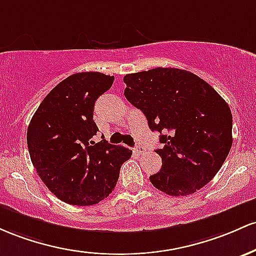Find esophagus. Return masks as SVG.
<instances>
[{
    "instance_id": "1",
    "label": "esophagus",
    "mask_w": 256,
    "mask_h": 256,
    "mask_svg": "<svg viewBox=\"0 0 256 256\" xmlns=\"http://www.w3.org/2000/svg\"><path fill=\"white\" fill-rule=\"evenodd\" d=\"M134 151H136V154H142L144 152L146 151V148H144V146H142V145H139V146H136V148H134Z\"/></svg>"
}]
</instances>
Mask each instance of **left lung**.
I'll use <instances>...</instances> for the list:
<instances>
[{"mask_svg": "<svg viewBox=\"0 0 256 256\" xmlns=\"http://www.w3.org/2000/svg\"><path fill=\"white\" fill-rule=\"evenodd\" d=\"M124 96L160 132L162 168L150 182L169 196H188L215 176L232 146L228 102L190 71L156 68L126 74ZM163 131L164 134H162Z\"/></svg>", "mask_w": 256, "mask_h": 256, "instance_id": "obj_1", "label": "left lung"}]
</instances>
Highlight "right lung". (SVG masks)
<instances>
[{
	"instance_id": "obj_1",
	"label": "right lung",
	"mask_w": 256,
	"mask_h": 256,
	"mask_svg": "<svg viewBox=\"0 0 256 256\" xmlns=\"http://www.w3.org/2000/svg\"><path fill=\"white\" fill-rule=\"evenodd\" d=\"M114 80L100 72L71 74L43 99L28 124L31 162L52 194L68 204L92 206L108 197L132 156L123 146L92 140L99 130L94 104Z\"/></svg>"
}]
</instances>
